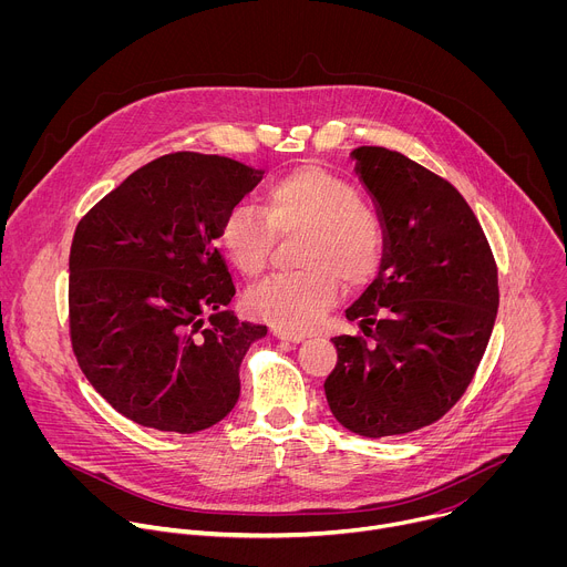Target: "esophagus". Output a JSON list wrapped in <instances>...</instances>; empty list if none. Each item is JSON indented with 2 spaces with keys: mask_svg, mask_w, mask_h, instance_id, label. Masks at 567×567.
Returning a JSON list of instances; mask_svg holds the SVG:
<instances>
[{
  "mask_svg": "<svg viewBox=\"0 0 567 567\" xmlns=\"http://www.w3.org/2000/svg\"><path fill=\"white\" fill-rule=\"evenodd\" d=\"M274 337L280 339V341H287V343H300V341H305V337H300V334H289V332H282V330H274Z\"/></svg>",
  "mask_w": 567,
  "mask_h": 567,
  "instance_id": "1",
  "label": "esophagus"
}]
</instances>
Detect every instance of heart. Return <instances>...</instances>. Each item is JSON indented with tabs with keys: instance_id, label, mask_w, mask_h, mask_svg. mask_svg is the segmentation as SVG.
Segmentation results:
<instances>
[{
	"instance_id": "obj_1",
	"label": "heart",
	"mask_w": 567,
	"mask_h": 567,
	"mask_svg": "<svg viewBox=\"0 0 567 567\" xmlns=\"http://www.w3.org/2000/svg\"><path fill=\"white\" fill-rule=\"evenodd\" d=\"M262 213L251 206L228 208L217 228V247L239 276L258 278L269 267L276 237L305 235L298 249L302 274L265 282L247 296V311L276 330H313L337 305L341 282L363 289L385 267L381 219L363 204L359 188L328 171L311 166L269 184Z\"/></svg>"
}]
</instances>
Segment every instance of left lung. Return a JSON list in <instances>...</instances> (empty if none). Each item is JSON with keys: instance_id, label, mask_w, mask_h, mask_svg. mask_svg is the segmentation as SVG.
<instances>
[{"instance_id": "8db88e82", "label": "left lung", "mask_w": 567, "mask_h": 567, "mask_svg": "<svg viewBox=\"0 0 567 567\" xmlns=\"http://www.w3.org/2000/svg\"><path fill=\"white\" fill-rule=\"evenodd\" d=\"M352 156L379 204L388 258L348 309L363 334L332 339L339 361L326 396L357 435H406L446 415L468 388L494 330L498 267L446 179L377 145Z\"/></svg>"}]
</instances>
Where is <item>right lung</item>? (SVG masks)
I'll list each match as a JSON object with an SVG mask.
<instances>
[{
	"mask_svg": "<svg viewBox=\"0 0 567 567\" xmlns=\"http://www.w3.org/2000/svg\"><path fill=\"white\" fill-rule=\"evenodd\" d=\"M262 171L228 156L150 161L78 221L69 254L75 361L123 417L190 435L224 420L239 363L265 326L226 307L235 285L217 249L228 208Z\"/></svg>",
	"mask_w": 567,
	"mask_h": 567,
	"instance_id": "1",
	"label": "right lung"
}]
</instances>
